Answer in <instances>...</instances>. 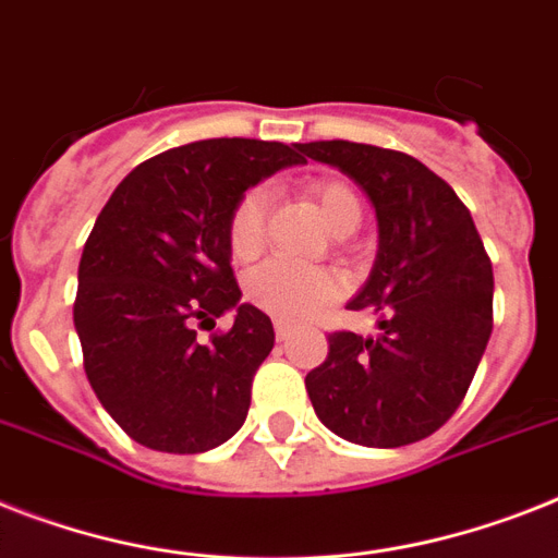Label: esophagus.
<instances>
[{"label": "esophagus", "mask_w": 558, "mask_h": 558, "mask_svg": "<svg viewBox=\"0 0 558 558\" xmlns=\"http://www.w3.org/2000/svg\"><path fill=\"white\" fill-rule=\"evenodd\" d=\"M275 335H278V341H287L289 335H292V324L283 318H278L275 320Z\"/></svg>", "instance_id": "esophagus-1"}]
</instances>
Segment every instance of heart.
<instances>
[{
  "label": "heart",
  "instance_id": "b5f03b06",
  "mask_svg": "<svg viewBox=\"0 0 558 558\" xmlns=\"http://www.w3.org/2000/svg\"><path fill=\"white\" fill-rule=\"evenodd\" d=\"M312 197L318 203L320 217L329 229H338L347 220L361 217V203L350 185L338 180H326L312 189ZM266 208H269V194L266 189H248L229 215V248L234 257H252L264 243ZM343 292V280L329 269H315V266H301L283 257H271L266 264L255 266L246 278L248 301L257 306L283 315V318H306L315 315L324 306L335 303Z\"/></svg>",
  "mask_w": 558,
  "mask_h": 558
}]
</instances>
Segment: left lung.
Returning <instances> with one entry per match:
<instances>
[{
    "mask_svg": "<svg viewBox=\"0 0 558 558\" xmlns=\"http://www.w3.org/2000/svg\"><path fill=\"white\" fill-rule=\"evenodd\" d=\"M366 194L378 255L347 306L375 312L378 332H332L306 375L326 429L361 447L433 436L468 396L493 332V266L473 217L441 177L410 154L350 140L301 143Z\"/></svg>",
    "mask_w": 558,
    "mask_h": 558,
    "instance_id": "obj_1",
    "label": "left lung"
}]
</instances>
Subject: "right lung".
<instances>
[{
    "label": "right lung",
    "instance_id": "obj_1",
    "mask_svg": "<svg viewBox=\"0 0 558 558\" xmlns=\"http://www.w3.org/2000/svg\"><path fill=\"white\" fill-rule=\"evenodd\" d=\"M298 143L197 140L140 162L108 197L80 260L74 326L99 404L148 450L206 452L243 427L275 347L269 315L240 303L229 215L246 189L303 166ZM235 312L196 341V320Z\"/></svg>",
    "mask_w": 558,
    "mask_h": 558
}]
</instances>
